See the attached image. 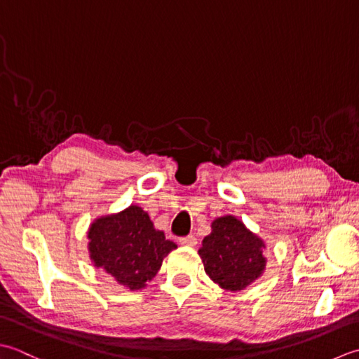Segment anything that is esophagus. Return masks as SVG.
<instances>
[{
    "label": "esophagus",
    "instance_id": "obj_1",
    "mask_svg": "<svg viewBox=\"0 0 359 359\" xmlns=\"http://www.w3.org/2000/svg\"><path fill=\"white\" fill-rule=\"evenodd\" d=\"M180 243L184 245V246H195V245H196V237L192 236V233H190V236L181 237V238H180Z\"/></svg>",
    "mask_w": 359,
    "mask_h": 359
}]
</instances>
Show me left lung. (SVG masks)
I'll return each mask as SVG.
<instances>
[{
	"label": "left lung",
	"instance_id": "left-lung-1",
	"mask_svg": "<svg viewBox=\"0 0 359 359\" xmlns=\"http://www.w3.org/2000/svg\"><path fill=\"white\" fill-rule=\"evenodd\" d=\"M263 241L236 217H222L212 223V232L198 251L204 271L224 290H243L260 277L265 268Z\"/></svg>",
	"mask_w": 359,
	"mask_h": 359
}]
</instances>
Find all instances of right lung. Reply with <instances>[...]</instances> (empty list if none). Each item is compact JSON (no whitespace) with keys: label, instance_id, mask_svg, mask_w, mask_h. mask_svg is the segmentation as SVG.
Segmentation results:
<instances>
[{"label":"right lung","instance_id":"1","mask_svg":"<svg viewBox=\"0 0 359 359\" xmlns=\"http://www.w3.org/2000/svg\"><path fill=\"white\" fill-rule=\"evenodd\" d=\"M88 238L94 265L130 290L145 287L156 276L165 255L177 248L137 206L99 218L91 224Z\"/></svg>","mask_w":359,"mask_h":359}]
</instances>
